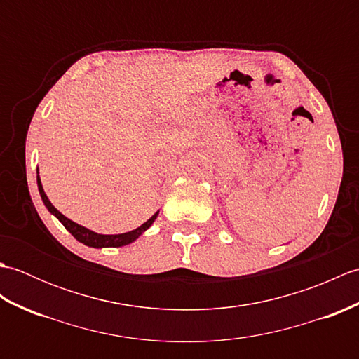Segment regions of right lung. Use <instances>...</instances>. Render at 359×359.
Returning a JSON list of instances; mask_svg holds the SVG:
<instances>
[{"label":"right lung","instance_id":"obj_1","mask_svg":"<svg viewBox=\"0 0 359 359\" xmlns=\"http://www.w3.org/2000/svg\"><path fill=\"white\" fill-rule=\"evenodd\" d=\"M36 184H38V191H40V196H41V199L46 205V208H48L52 212V215L55 216L60 220V222L65 225L66 230L69 231L75 239L80 241L81 243H85V245H88V247L102 248V247H123V245H128V243H131L137 238H139V236L144 230H148V228L152 225V222H154L157 215H158V212H156L154 216L148 219L147 222L142 224L139 228H135V230H133V231H128V233H123V234H98V233L88 230V228H85V226L72 222L71 219H67L66 216H63L62 212H60L55 207H53L50 201L48 199V196H46V193H44V189L41 187V180H40V177H38V175H36Z\"/></svg>","mask_w":359,"mask_h":359}]
</instances>
